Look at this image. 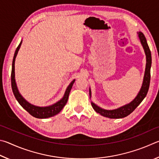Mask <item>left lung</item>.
<instances>
[{
  "label": "left lung",
  "instance_id": "left-lung-1",
  "mask_svg": "<svg viewBox=\"0 0 159 159\" xmlns=\"http://www.w3.org/2000/svg\"><path fill=\"white\" fill-rule=\"evenodd\" d=\"M138 37L140 38V43L142 45L143 47V49L144 50V53L146 55V68H145V72H144V79L142 87L140 89V91H139L137 96L133 99V101L130 102L129 104H126L124 105V106L120 107L117 108V109L112 110H107L102 109L98 105L94 104L93 102H91V105L93 108V110L96 111L97 113L100 114L102 116H105V117H108L110 119H119V118H124L125 116H127L129 115L130 113H132L135 109L141 103V102L143 101V99L145 98L147 96V92H148L149 84H150V77H151V75H150V69H151L152 66V54L151 51H150L149 47L148 46V44L147 43V40L145 37H144V34L142 32H138ZM89 95L91 98V89H89Z\"/></svg>",
  "mask_w": 159,
  "mask_h": 159
}]
</instances>
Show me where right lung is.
<instances>
[{"label": "right lung", "instance_id": "add662e5", "mask_svg": "<svg viewBox=\"0 0 159 159\" xmlns=\"http://www.w3.org/2000/svg\"><path fill=\"white\" fill-rule=\"evenodd\" d=\"M21 43H22V40L20 42L19 46L16 47V49L15 52V54H14L13 61H12V72H11V84H12V89L13 91V93L15 96L16 101H17L21 105V106L23 107L24 109L26 110L30 115H32L33 116H34V117L38 118V119H46V118L51 117V116H54L56 115H57L58 113H59L61 111V110L63 109V107L65 106L66 104L67 103L70 91L71 90L72 87L74 84L75 80H72V81L70 82V84H69L68 87H67L66 92L64 93V96L62 98V99H61L59 101L56 102V103L47 107H38L29 103V102L26 101V100L22 97L21 94L19 93L17 87H16V82H15V62L16 57V55H17L18 51L19 48H20Z\"/></svg>", "mask_w": 159, "mask_h": 159}]
</instances>
